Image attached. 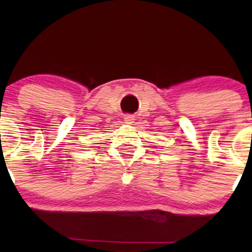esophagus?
I'll use <instances>...</instances> for the list:
<instances>
[{"label": "esophagus", "instance_id": "34e87169", "mask_svg": "<svg viewBox=\"0 0 252 252\" xmlns=\"http://www.w3.org/2000/svg\"><path fill=\"white\" fill-rule=\"evenodd\" d=\"M124 120H125V124H128V125H132L134 123V120H135V117L133 115H126L124 117Z\"/></svg>", "mask_w": 252, "mask_h": 252}]
</instances>
